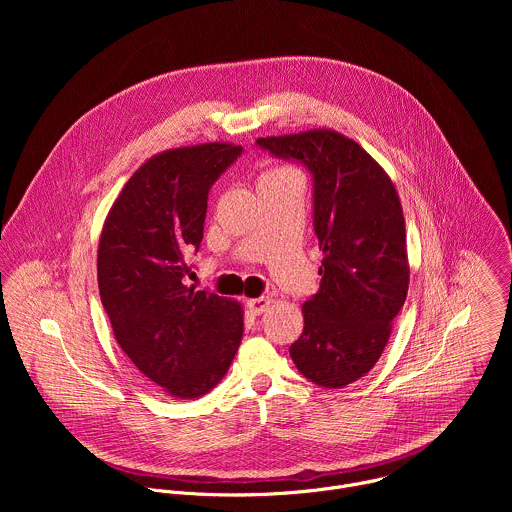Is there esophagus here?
<instances>
[{"mask_svg":"<svg viewBox=\"0 0 512 512\" xmlns=\"http://www.w3.org/2000/svg\"><path fill=\"white\" fill-rule=\"evenodd\" d=\"M271 306V300L269 298H253V300H247V310L255 316L267 312V308Z\"/></svg>","mask_w":512,"mask_h":512,"instance_id":"obj_1","label":"esophagus"}]
</instances>
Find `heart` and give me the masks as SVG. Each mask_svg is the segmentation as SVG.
<instances>
[{"mask_svg": "<svg viewBox=\"0 0 512 512\" xmlns=\"http://www.w3.org/2000/svg\"><path fill=\"white\" fill-rule=\"evenodd\" d=\"M291 174H298V172L291 168V166H287V164H275V166L265 168L259 174L257 184H263V182H269V180H277V178H283V176H291Z\"/></svg>", "mask_w": 512, "mask_h": 512, "instance_id": "b5f03b06", "label": "heart"}]
</instances>
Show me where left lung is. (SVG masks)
I'll return each mask as SVG.
<instances>
[{
	"label": "left lung",
	"instance_id": "left-lung-1",
	"mask_svg": "<svg viewBox=\"0 0 512 512\" xmlns=\"http://www.w3.org/2000/svg\"><path fill=\"white\" fill-rule=\"evenodd\" d=\"M263 150L314 174L320 289L302 306L304 332L289 346L298 371L326 389L367 375L405 304L409 259L397 188L360 145L326 127L259 137Z\"/></svg>",
	"mask_w": 512,
	"mask_h": 512
}]
</instances>
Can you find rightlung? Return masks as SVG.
I'll list each match as a JSON object with an SVG mask.
<instances>
[{
	"instance_id": "1",
	"label": "right lung",
	"mask_w": 512,
	"mask_h": 512,
	"mask_svg": "<svg viewBox=\"0 0 512 512\" xmlns=\"http://www.w3.org/2000/svg\"><path fill=\"white\" fill-rule=\"evenodd\" d=\"M241 145L208 141L160 152L125 182L103 223L97 279L121 350L176 399H196L227 375L243 338V306L184 283L214 180Z\"/></svg>"
}]
</instances>
